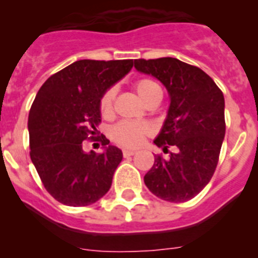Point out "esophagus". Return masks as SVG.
Segmentation results:
<instances>
[{
    "label": "esophagus",
    "instance_id": "esophagus-1",
    "mask_svg": "<svg viewBox=\"0 0 258 258\" xmlns=\"http://www.w3.org/2000/svg\"><path fill=\"white\" fill-rule=\"evenodd\" d=\"M134 154H136V151H134V150H124V151H122V155H124L125 157L133 156Z\"/></svg>",
    "mask_w": 258,
    "mask_h": 258
}]
</instances>
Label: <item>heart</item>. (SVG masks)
Masks as SVG:
<instances>
[{
  "label": "heart",
  "instance_id": "1",
  "mask_svg": "<svg viewBox=\"0 0 258 258\" xmlns=\"http://www.w3.org/2000/svg\"><path fill=\"white\" fill-rule=\"evenodd\" d=\"M134 89L141 101L149 106L151 103H160L163 98V89L156 81L151 79H140L134 83ZM115 88L108 89L101 98L99 109L103 116H109L112 112L113 101H115ZM150 133V127L138 122L121 121L116 124L111 131V138L124 147H137L143 142L146 136Z\"/></svg>",
  "mask_w": 258,
  "mask_h": 258
}]
</instances>
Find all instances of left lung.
Returning a JSON list of instances; mask_svg holds the SVG:
<instances>
[{
  "mask_svg": "<svg viewBox=\"0 0 258 258\" xmlns=\"http://www.w3.org/2000/svg\"><path fill=\"white\" fill-rule=\"evenodd\" d=\"M138 72L155 77L169 94V108L157 147H175L169 159L155 156L145 183L154 195L172 203L197 197L211 181L225 138V98L200 68L175 58L136 59Z\"/></svg>",
  "mask_w": 258,
  "mask_h": 258,
  "instance_id": "1",
  "label": "left lung"
}]
</instances>
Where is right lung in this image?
Masks as SVG:
<instances>
[{
    "mask_svg": "<svg viewBox=\"0 0 258 258\" xmlns=\"http://www.w3.org/2000/svg\"><path fill=\"white\" fill-rule=\"evenodd\" d=\"M132 67V59L77 60L50 76L36 95L28 116L31 160L47 192L64 206L93 204L112 184L121 150L106 137L101 154L85 152L83 142L98 134L102 95Z\"/></svg>",
    "mask_w": 258,
    "mask_h": 258,
    "instance_id": "1",
    "label": "right lung"
}]
</instances>
